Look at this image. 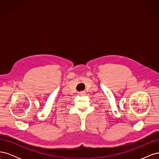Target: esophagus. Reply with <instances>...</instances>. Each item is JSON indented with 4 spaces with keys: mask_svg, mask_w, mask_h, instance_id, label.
Listing matches in <instances>:
<instances>
[{
    "mask_svg": "<svg viewBox=\"0 0 159 159\" xmlns=\"http://www.w3.org/2000/svg\"><path fill=\"white\" fill-rule=\"evenodd\" d=\"M79 93H80V95H84L85 92H84V91H80Z\"/></svg>",
    "mask_w": 159,
    "mask_h": 159,
    "instance_id": "1",
    "label": "esophagus"
}]
</instances>
